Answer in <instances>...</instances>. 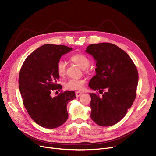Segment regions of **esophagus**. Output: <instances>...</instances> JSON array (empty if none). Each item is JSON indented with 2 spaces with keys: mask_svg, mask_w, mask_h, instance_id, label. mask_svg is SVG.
Wrapping results in <instances>:
<instances>
[{
  "mask_svg": "<svg viewBox=\"0 0 156 156\" xmlns=\"http://www.w3.org/2000/svg\"><path fill=\"white\" fill-rule=\"evenodd\" d=\"M82 94V92H79V91H77V92H76V97H79Z\"/></svg>",
  "mask_w": 156,
  "mask_h": 156,
  "instance_id": "obj_1",
  "label": "esophagus"
}]
</instances>
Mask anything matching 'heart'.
Listing matches in <instances>:
<instances>
[{
  "mask_svg": "<svg viewBox=\"0 0 156 156\" xmlns=\"http://www.w3.org/2000/svg\"><path fill=\"white\" fill-rule=\"evenodd\" d=\"M70 61L76 64L79 67L83 69H87L90 65L89 58L81 53H76L72 55L70 58ZM57 71L58 76L60 77L64 76L66 73V64L62 61H59L57 64ZM86 83L85 79H69L65 84V87L69 90H80L84 88Z\"/></svg>",
  "mask_w": 156,
  "mask_h": 156,
  "instance_id": "obj_1",
  "label": "heart"
}]
</instances>
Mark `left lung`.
<instances>
[{"label":"left lung","instance_id":"1","mask_svg":"<svg viewBox=\"0 0 156 156\" xmlns=\"http://www.w3.org/2000/svg\"><path fill=\"white\" fill-rule=\"evenodd\" d=\"M85 51L96 62L88 87L103 94H90L91 118L99 126H112L125 116L136 99L137 68L124 50L112 43L90 44Z\"/></svg>","mask_w":156,"mask_h":156}]
</instances>
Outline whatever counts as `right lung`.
<instances>
[{"mask_svg": "<svg viewBox=\"0 0 156 156\" xmlns=\"http://www.w3.org/2000/svg\"><path fill=\"white\" fill-rule=\"evenodd\" d=\"M72 48L64 45L44 44L28 56L21 67L19 88L28 114L37 124L52 129L68 119L67 104L76 99L73 91H66L52 97V91L62 88L57 64Z\"/></svg>", "mask_w": 156, "mask_h": 156, "instance_id": "add662e5", "label": "right lung"}]
</instances>
